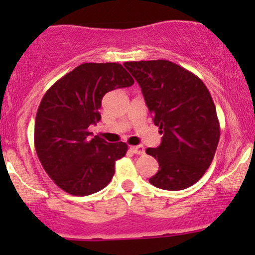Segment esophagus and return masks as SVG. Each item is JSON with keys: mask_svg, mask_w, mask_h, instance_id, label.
I'll return each mask as SVG.
<instances>
[{"mask_svg": "<svg viewBox=\"0 0 255 255\" xmlns=\"http://www.w3.org/2000/svg\"><path fill=\"white\" fill-rule=\"evenodd\" d=\"M130 150H132L134 154H138V155H142V154L145 153V150H144V146L143 145L130 146Z\"/></svg>", "mask_w": 255, "mask_h": 255, "instance_id": "1", "label": "esophagus"}]
</instances>
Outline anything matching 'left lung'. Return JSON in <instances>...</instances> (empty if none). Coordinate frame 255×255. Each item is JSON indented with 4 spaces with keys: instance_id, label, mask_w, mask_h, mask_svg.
Instances as JSON below:
<instances>
[{
    "instance_id": "1",
    "label": "left lung",
    "mask_w": 255,
    "mask_h": 255,
    "mask_svg": "<svg viewBox=\"0 0 255 255\" xmlns=\"http://www.w3.org/2000/svg\"><path fill=\"white\" fill-rule=\"evenodd\" d=\"M123 65L139 84L154 125L163 134L158 148L145 150L159 163L149 182L170 191L187 189L206 173L220 140L210 91L201 79L169 60Z\"/></svg>"
}]
</instances>
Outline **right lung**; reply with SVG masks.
Listing matches in <instances>:
<instances>
[{
  "instance_id": "obj_1",
  "label": "right lung",
  "mask_w": 255,
  "mask_h": 255,
  "mask_svg": "<svg viewBox=\"0 0 255 255\" xmlns=\"http://www.w3.org/2000/svg\"><path fill=\"white\" fill-rule=\"evenodd\" d=\"M134 80L118 63H85L45 92L37 111L34 145L50 179L68 194L86 196L111 181L127 144L109 143L89 127L101 120L102 97Z\"/></svg>"
}]
</instances>
